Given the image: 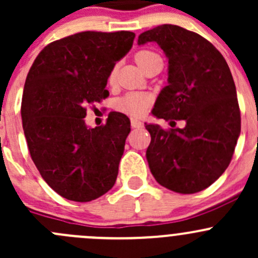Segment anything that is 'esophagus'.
Masks as SVG:
<instances>
[{
  "mask_svg": "<svg viewBox=\"0 0 258 258\" xmlns=\"http://www.w3.org/2000/svg\"><path fill=\"white\" fill-rule=\"evenodd\" d=\"M131 126L134 127V128H140V127L144 126V123H142L141 121H139V119H131Z\"/></svg>",
  "mask_w": 258,
  "mask_h": 258,
  "instance_id": "1",
  "label": "esophagus"
}]
</instances>
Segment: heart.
Listing matches in <instances>:
<instances>
[{
  "instance_id": "b5f03b06",
  "label": "heart",
  "mask_w": 258,
  "mask_h": 258,
  "mask_svg": "<svg viewBox=\"0 0 258 258\" xmlns=\"http://www.w3.org/2000/svg\"><path fill=\"white\" fill-rule=\"evenodd\" d=\"M152 57H157V54L153 53V52L147 51V49H142V51H139L135 56L136 58V62L139 63V66L144 64L147 59L152 58ZM114 79V71L110 74V82H112ZM148 105H150V97L147 95H144V93H136L132 92L128 93V95L123 96L122 98H119L117 101L116 106L119 111L122 112H126L128 114H132V116H142L147 110Z\"/></svg>"
}]
</instances>
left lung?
<instances>
[{
    "instance_id": "1",
    "label": "left lung",
    "mask_w": 258,
    "mask_h": 258,
    "mask_svg": "<svg viewBox=\"0 0 258 258\" xmlns=\"http://www.w3.org/2000/svg\"><path fill=\"white\" fill-rule=\"evenodd\" d=\"M156 42L168 58V85L152 114L184 119L170 131L145 123L151 173L161 186L196 194L228 167L241 134V114L230 67L206 38L175 25H161L139 36V45Z\"/></svg>"
}]
</instances>
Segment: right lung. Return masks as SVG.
Wrapping results in <instances>:
<instances>
[{"mask_svg":"<svg viewBox=\"0 0 258 258\" xmlns=\"http://www.w3.org/2000/svg\"><path fill=\"white\" fill-rule=\"evenodd\" d=\"M135 33L86 31L54 41L38 53L23 88L22 126L31 157L59 196L88 202L110 191L131 131L126 114L111 112L105 126L86 124V108L108 96L114 64Z\"/></svg>","mask_w":258,"mask_h":258,"instance_id":"right-lung-1","label":"right lung"}]
</instances>
